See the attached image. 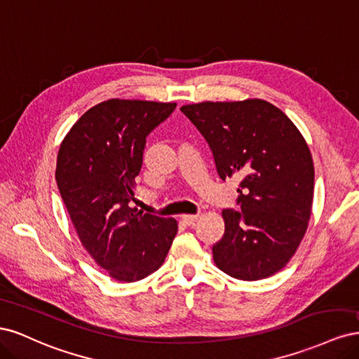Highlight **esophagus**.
I'll return each instance as SVG.
<instances>
[{
  "instance_id": "obj_1",
  "label": "esophagus",
  "mask_w": 359,
  "mask_h": 359,
  "mask_svg": "<svg viewBox=\"0 0 359 359\" xmlns=\"http://www.w3.org/2000/svg\"><path fill=\"white\" fill-rule=\"evenodd\" d=\"M181 219L186 224H193L194 222L199 219V214H182Z\"/></svg>"
}]
</instances>
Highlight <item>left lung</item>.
Returning <instances> with one entry per match:
<instances>
[{"mask_svg":"<svg viewBox=\"0 0 359 359\" xmlns=\"http://www.w3.org/2000/svg\"><path fill=\"white\" fill-rule=\"evenodd\" d=\"M181 111L208 142L219 177L241 178V210L222 212L215 265L245 281L274 276L295 255L311 215L314 166L306 139L283 111L260 99Z\"/></svg>","mask_w":359,"mask_h":359,"instance_id":"left-lung-1","label":"left lung"}]
</instances>
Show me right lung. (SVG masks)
I'll list each match as a JSON object with an SVG mask.
<instances>
[{
  "label": "right lung",
  "mask_w": 359,
  "mask_h": 359,
  "mask_svg": "<svg viewBox=\"0 0 359 359\" xmlns=\"http://www.w3.org/2000/svg\"><path fill=\"white\" fill-rule=\"evenodd\" d=\"M177 103L111 99L93 106L62 139L55 178L82 245L124 283L157 271L178 231L175 219L130 206L147 136Z\"/></svg>",
  "instance_id": "right-lung-1"
}]
</instances>
